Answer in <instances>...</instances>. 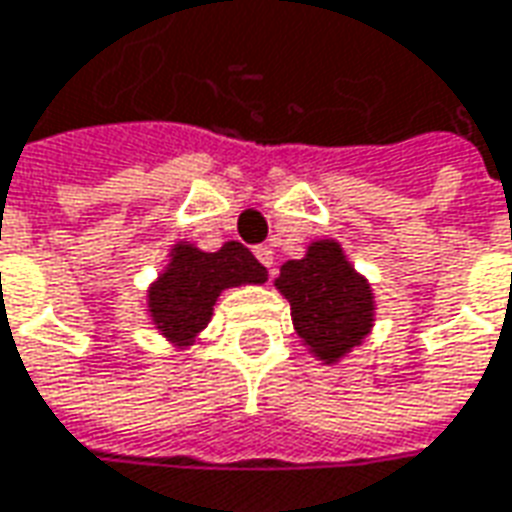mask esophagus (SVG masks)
I'll return each instance as SVG.
<instances>
[{"label":"esophagus","instance_id":"obj_1","mask_svg":"<svg viewBox=\"0 0 512 512\" xmlns=\"http://www.w3.org/2000/svg\"><path fill=\"white\" fill-rule=\"evenodd\" d=\"M255 257L263 263L266 268L274 266V252L268 249V246H255Z\"/></svg>","mask_w":512,"mask_h":512}]
</instances>
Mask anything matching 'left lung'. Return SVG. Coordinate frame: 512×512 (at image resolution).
<instances>
[{
	"instance_id": "obj_1",
	"label": "left lung",
	"mask_w": 512,
	"mask_h": 512,
	"mask_svg": "<svg viewBox=\"0 0 512 512\" xmlns=\"http://www.w3.org/2000/svg\"><path fill=\"white\" fill-rule=\"evenodd\" d=\"M277 288L291 302L299 338L324 363H335L371 330V288L335 241H316L302 260H288L280 268Z\"/></svg>"
}]
</instances>
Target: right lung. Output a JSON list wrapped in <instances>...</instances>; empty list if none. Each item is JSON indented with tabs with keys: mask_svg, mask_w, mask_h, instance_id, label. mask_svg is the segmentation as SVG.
<instances>
[{
	"mask_svg": "<svg viewBox=\"0 0 512 512\" xmlns=\"http://www.w3.org/2000/svg\"><path fill=\"white\" fill-rule=\"evenodd\" d=\"M268 271L238 241L219 252H202L191 244H177L169 268L149 291V313L157 330L169 341L188 346L196 332L207 327L219 293L244 282H266Z\"/></svg>",
	"mask_w": 512,
	"mask_h": 512,
	"instance_id": "obj_1",
	"label": "right lung"
}]
</instances>
